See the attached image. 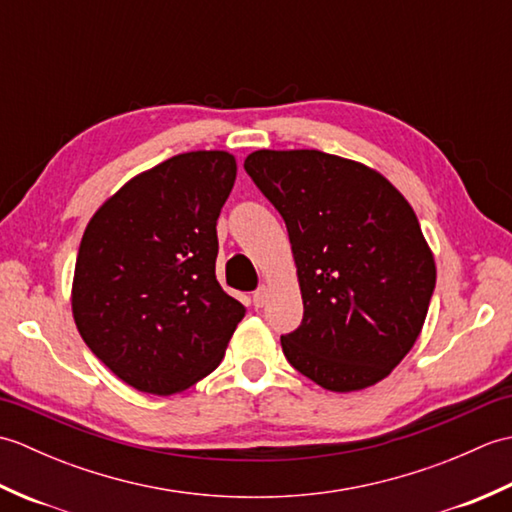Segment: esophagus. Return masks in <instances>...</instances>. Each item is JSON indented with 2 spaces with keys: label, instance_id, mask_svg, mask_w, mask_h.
Listing matches in <instances>:
<instances>
[{
  "label": "esophagus",
  "instance_id": "1",
  "mask_svg": "<svg viewBox=\"0 0 512 512\" xmlns=\"http://www.w3.org/2000/svg\"><path fill=\"white\" fill-rule=\"evenodd\" d=\"M266 299H268V288H266V286H259V288L253 292L255 308H262L264 303H266Z\"/></svg>",
  "mask_w": 512,
  "mask_h": 512
}]
</instances>
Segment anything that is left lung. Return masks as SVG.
I'll use <instances>...</instances> for the list:
<instances>
[{"label": "left lung", "instance_id": "1", "mask_svg": "<svg viewBox=\"0 0 512 512\" xmlns=\"http://www.w3.org/2000/svg\"><path fill=\"white\" fill-rule=\"evenodd\" d=\"M244 169L284 217L303 319L281 336L288 363L330 391L383 380L416 343L436 264L409 202L354 160L259 149Z\"/></svg>", "mask_w": 512, "mask_h": 512}]
</instances>
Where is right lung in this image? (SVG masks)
I'll use <instances>...</instances> for the list:
<instances>
[{"label": "right lung", "instance_id": "1", "mask_svg": "<svg viewBox=\"0 0 512 512\" xmlns=\"http://www.w3.org/2000/svg\"><path fill=\"white\" fill-rule=\"evenodd\" d=\"M235 173L226 151L173 156L129 180L85 228L76 328L138 391L169 396L209 376L244 319L215 279V226Z\"/></svg>", "mask_w": 512, "mask_h": 512}]
</instances>
